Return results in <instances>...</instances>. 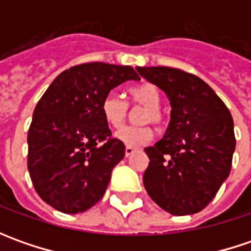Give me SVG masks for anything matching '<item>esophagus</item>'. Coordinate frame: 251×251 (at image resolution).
Here are the masks:
<instances>
[{
	"label": "esophagus",
	"instance_id": "34e87169",
	"mask_svg": "<svg viewBox=\"0 0 251 251\" xmlns=\"http://www.w3.org/2000/svg\"><path fill=\"white\" fill-rule=\"evenodd\" d=\"M135 152V148H132V147H126V156H130Z\"/></svg>",
	"mask_w": 251,
	"mask_h": 251
}]
</instances>
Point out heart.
<instances>
[{
  "instance_id": "1",
  "label": "heart",
  "mask_w": 251,
  "mask_h": 251,
  "mask_svg": "<svg viewBox=\"0 0 251 251\" xmlns=\"http://www.w3.org/2000/svg\"><path fill=\"white\" fill-rule=\"evenodd\" d=\"M130 98L132 104L144 106L138 121L141 126H130L121 128L116 138L127 147H140L147 144L152 138V128L147 124H152L156 128H162L166 123L165 114L160 110L162 95L155 83L144 82L131 88ZM101 116L111 128L117 130L123 127L128 114V103L116 92L107 93L100 104Z\"/></svg>"
}]
</instances>
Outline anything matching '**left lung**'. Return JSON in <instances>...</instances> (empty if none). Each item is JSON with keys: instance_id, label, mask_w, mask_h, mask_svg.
<instances>
[{"instance_id": "1", "label": "left lung", "mask_w": 251, "mask_h": 251, "mask_svg": "<svg viewBox=\"0 0 251 251\" xmlns=\"http://www.w3.org/2000/svg\"><path fill=\"white\" fill-rule=\"evenodd\" d=\"M168 95L172 111L165 137L145 148L150 165L144 186L173 215L207 207L230 173L236 147L226 104L198 76L170 67H137Z\"/></svg>"}]
</instances>
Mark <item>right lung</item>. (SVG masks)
<instances>
[{"mask_svg":"<svg viewBox=\"0 0 251 251\" xmlns=\"http://www.w3.org/2000/svg\"><path fill=\"white\" fill-rule=\"evenodd\" d=\"M140 76L128 65L86 63L61 73L44 92L27 131V170L36 193L64 214L93 207L126 147L111 137L103 98Z\"/></svg>","mask_w":251,"mask_h":251,"instance_id":"add662e5","label":"right lung"}]
</instances>
